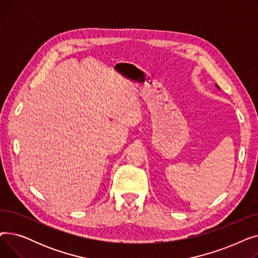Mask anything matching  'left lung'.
I'll list each match as a JSON object with an SVG mask.
<instances>
[{"instance_id":"1","label":"left lung","mask_w":258,"mask_h":258,"mask_svg":"<svg viewBox=\"0 0 258 258\" xmlns=\"http://www.w3.org/2000/svg\"><path fill=\"white\" fill-rule=\"evenodd\" d=\"M216 88H219V89H220V87H219V86H218V85H216Z\"/></svg>"}]
</instances>
